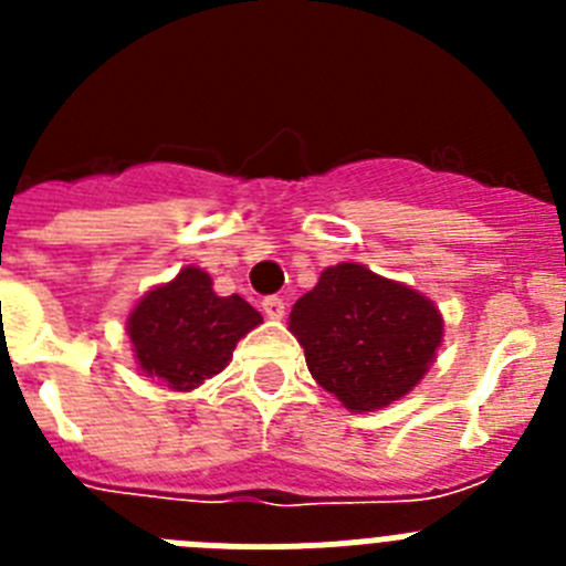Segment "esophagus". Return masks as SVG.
<instances>
[{"label":"esophagus","instance_id":"34e87169","mask_svg":"<svg viewBox=\"0 0 566 566\" xmlns=\"http://www.w3.org/2000/svg\"><path fill=\"white\" fill-rule=\"evenodd\" d=\"M263 314L272 319H280L283 314H286V300L277 297V294H272V297L263 300Z\"/></svg>","mask_w":566,"mask_h":566}]
</instances>
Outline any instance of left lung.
Returning <instances> with one entry per match:
<instances>
[{
  "label": "left lung",
  "mask_w": 566,
  "mask_h": 566,
  "mask_svg": "<svg viewBox=\"0 0 566 566\" xmlns=\"http://www.w3.org/2000/svg\"><path fill=\"white\" fill-rule=\"evenodd\" d=\"M289 332L306 348L308 371L352 411L405 397L442 343V314L413 289L359 263H339L294 303Z\"/></svg>",
  "instance_id": "obj_1"
}]
</instances>
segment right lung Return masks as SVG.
<instances>
[{"label":"right lung","instance_id":"1","mask_svg":"<svg viewBox=\"0 0 566 566\" xmlns=\"http://www.w3.org/2000/svg\"><path fill=\"white\" fill-rule=\"evenodd\" d=\"M263 323L238 294L218 297L201 269H184L172 283L144 294L127 319L142 371L172 391H192L223 371L243 334Z\"/></svg>","mask_w":566,"mask_h":566}]
</instances>
